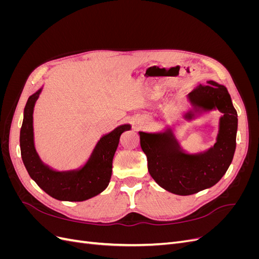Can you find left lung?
<instances>
[{
  "mask_svg": "<svg viewBox=\"0 0 259 259\" xmlns=\"http://www.w3.org/2000/svg\"><path fill=\"white\" fill-rule=\"evenodd\" d=\"M187 98L192 110L186 119H195L213 110L223 113L216 143L207 150L187 152L171 130L138 132L151 177L163 189L178 195H190L216 185L230 166L237 145L238 113L224 85L215 81L199 84Z\"/></svg>",
  "mask_w": 259,
  "mask_h": 259,
  "instance_id": "obj_1",
  "label": "left lung"
}]
</instances>
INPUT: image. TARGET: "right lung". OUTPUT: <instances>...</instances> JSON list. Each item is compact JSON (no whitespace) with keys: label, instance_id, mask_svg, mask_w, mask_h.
<instances>
[{"label":"right lung","instance_id":"1","mask_svg":"<svg viewBox=\"0 0 259 259\" xmlns=\"http://www.w3.org/2000/svg\"><path fill=\"white\" fill-rule=\"evenodd\" d=\"M42 90L43 88L28 98L20 130L21 158L30 177L42 190L59 201L81 202L96 197L110 182L112 160L120 137L122 133L131 130V124H122L101 137L81 167L54 169L41 160L34 146L33 110Z\"/></svg>","mask_w":259,"mask_h":259}]
</instances>
